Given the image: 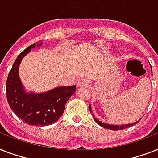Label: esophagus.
Wrapping results in <instances>:
<instances>
[{"mask_svg":"<svg viewBox=\"0 0 158 158\" xmlns=\"http://www.w3.org/2000/svg\"><path fill=\"white\" fill-rule=\"evenodd\" d=\"M90 84V81H89L88 79H81L79 80L78 83V86L79 87H84V86H89Z\"/></svg>","mask_w":158,"mask_h":158,"instance_id":"1","label":"esophagus"}]
</instances>
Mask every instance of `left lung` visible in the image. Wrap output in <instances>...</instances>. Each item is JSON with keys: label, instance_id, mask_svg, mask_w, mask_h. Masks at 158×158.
I'll return each mask as SVG.
<instances>
[{"label": "left lung", "instance_id": "left-lung-1", "mask_svg": "<svg viewBox=\"0 0 158 158\" xmlns=\"http://www.w3.org/2000/svg\"><path fill=\"white\" fill-rule=\"evenodd\" d=\"M151 69H152V66H151ZM89 110H90V111L92 112L91 105H89ZM92 115H93V114H92ZM93 117H94V120L96 121L98 125H99L100 126H102V127L105 128V129H108V130H125V129H126V128L131 127V126L136 125V124L138 123V121H136V122L131 123V124H126V125H112V124H106V123L105 122H102V121L98 120L97 118L94 117V115H93Z\"/></svg>", "mask_w": 158, "mask_h": 158}]
</instances>
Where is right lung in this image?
Returning <instances> with one entry per match:
<instances>
[{
  "label": "right lung",
  "mask_w": 158,
  "mask_h": 158,
  "mask_svg": "<svg viewBox=\"0 0 158 158\" xmlns=\"http://www.w3.org/2000/svg\"><path fill=\"white\" fill-rule=\"evenodd\" d=\"M43 44L33 43L23 51L14 62L6 80L7 101L19 118L30 125L45 126L56 122L62 115L69 98L76 91V86L56 87L44 93L26 91L19 75L22 60L31 50Z\"/></svg>",
  "instance_id": "add662e5"
}]
</instances>
